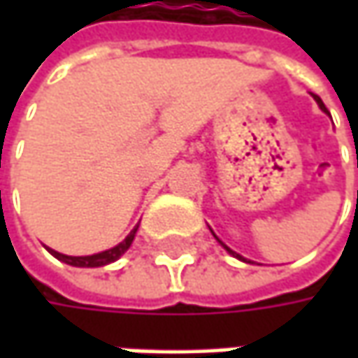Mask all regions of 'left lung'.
<instances>
[{"label": "left lung", "instance_id": "8db88e82", "mask_svg": "<svg viewBox=\"0 0 358 358\" xmlns=\"http://www.w3.org/2000/svg\"><path fill=\"white\" fill-rule=\"evenodd\" d=\"M310 95H313V99H315V101H317V105H319V107H321V111H324V113H329V111H327V107H324V103H323V101H321V97H319V95H315V93H310ZM211 233H213V231H211ZM213 235H215V233H213ZM215 239L219 241V243H221V247H223V249H225V251H227L229 255H233V257H235V259H239V261H243V263H251V261H249V259H245V257H243V255L235 253V251H233V249H229L227 245H225V243H223V241L219 239V237H217V235H215Z\"/></svg>", "mask_w": 358, "mask_h": 358}]
</instances>
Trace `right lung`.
Returning <instances> with one entry per match:
<instances>
[{
  "mask_svg": "<svg viewBox=\"0 0 358 358\" xmlns=\"http://www.w3.org/2000/svg\"><path fill=\"white\" fill-rule=\"evenodd\" d=\"M137 229L139 225H135L133 231H131L129 235L125 237V239L121 241L119 245L115 247H111V249H107V251H101V253H95V255H85V257H71V255H63L59 251H53V249H49L48 251L55 259H59L62 263H67V265H71V267H105V265H109V263H115L121 255H125V251L131 247V243L135 239V235H137Z\"/></svg>",
  "mask_w": 358,
  "mask_h": 358,
  "instance_id": "obj_1",
  "label": "right lung"
}]
</instances>
